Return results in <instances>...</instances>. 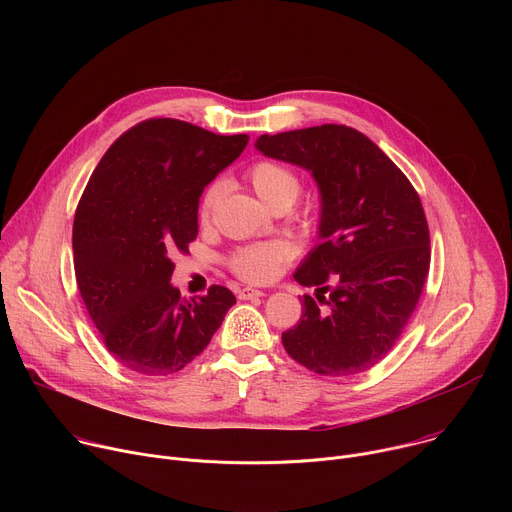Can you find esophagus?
<instances>
[{
    "instance_id": "esophagus-1",
    "label": "esophagus",
    "mask_w": 512,
    "mask_h": 512,
    "mask_svg": "<svg viewBox=\"0 0 512 512\" xmlns=\"http://www.w3.org/2000/svg\"><path fill=\"white\" fill-rule=\"evenodd\" d=\"M237 296H239V300H253V298H263L265 291L253 289V287H243V289H239Z\"/></svg>"
}]
</instances>
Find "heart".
<instances>
[{
  "instance_id": "heart-1",
  "label": "heart",
  "mask_w": 512,
  "mask_h": 512,
  "mask_svg": "<svg viewBox=\"0 0 512 512\" xmlns=\"http://www.w3.org/2000/svg\"><path fill=\"white\" fill-rule=\"evenodd\" d=\"M247 178L253 190L257 192V196L271 208L281 204L291 206L302 190V182L294 172L271 160L255 162L249 168ZM223 192H225V184L221 180L212 182L204 190L198 206V221L202 225L210 221V214L216 202L221 200ZM289 257H291V247L287 243L267 241V243L247 245L233 251L229 257V267L235 275H239L249 283H265L279 273L281 265L289 261Z\"/></svg>"
}]
</instances>
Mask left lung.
Here are the masks:
<instances>
[{"mask_svg":"<svg viewBox=\"0 0 512 512\" xmlns=\"http://www.w3.org/2000/svg\"><path fill=\"white\" fill-rule=\"evenodd\" d=\"M255 148L312 172L320 243L294 279L316 287L300 322L281 334L306 369L350 377L383 360L407 326L429 271V229L407 176L360 131L326 123L261 135Z\"/></svg>","mask_w":512,"mask_h":512,"instance_id":"1","label":"left lung"}]
</instances>
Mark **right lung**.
Masks as SVG:
<instances>
[{
    "label": "right lung",
    "instance_id": "1",
    "mask_svg": "<svg viewBox=\"0 0 512 512\" xmlns=\"http://www.w3.org/2000/svg\"><path fill=\"white\" fill-rule=\"evenodd\" d=\"M247 141L245 133L145 119L97 164L72 225L75 275L91 320L123 367L154 377L182 371L237 304L223 285L186 300L170 279L172 255L186 253L198 235L204 186Z\"/></svg>",
    "mask_w": 512,
    "mask_h": 512
}]
</instances>
